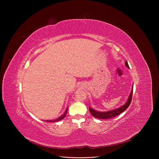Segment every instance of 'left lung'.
I'll return each instance as SVG.
<instances>
[{
	"mask_svg": "<svg viewBox=\"0 0 159 159\" xmlns=\"http://www.w3.org/2000/svg\"><path fill=\"white\" fill-rule=\"evenodd\" d=\"M125 65L127 67V68H129L128 63L127 61L125 62ZM133 87L132 86L131 91L130 92V94L128 98L127 101L126 102L123 106L116 108V109H113L112 110L110 111H98L97 110H95L94 109H92L91 107H89V111L91 114L94 117H96L97 119H111L113 117H115V116H116L117 115H120L122 113L123 111L126 110L127 108L129 107L131 102V98H132V95H133Z\"/></svg>",
	"mask_w": 159,
	"mask_h": 159,
	"instance_id": "1",
	"label": "left lung"
}]
</instances>
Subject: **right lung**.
<instances>
[{
	"instance_id": "right-lung-1",
	"label": "right lung",
	"mask_w": 159,
	"mask_h": 159,
	"mask_svg": "<svg viewBox=\"0 0 159 159\" xmlns=\"http://www.w3.org/2000/svg\"><path fill=\"white\" fill-rule=\"evenodd\" d=\"M68 108H67V109H66V111H65V112L63 113V115H62L61 116H59V117H58V119H55V120H45V121H46V122H57V121H58V120H61L63 119L65 117V116H66V114H67V111H68Z\"/></svg>"
}]
</instances>
